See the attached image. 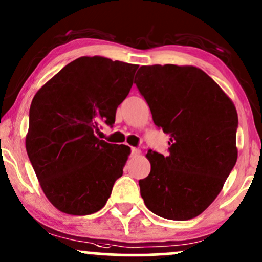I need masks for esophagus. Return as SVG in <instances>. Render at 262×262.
<instances>
[{
  "instance_id": "esophagus-1",
  "label": "esophagus",
  "mask_w": 262,
  "mask_h": 262,
  "mask_svg": "<svg viewBox=\"0 0 262 262\" xmlns=\"http://www.w3.org/2000/svg\"><path fill=\"white\" fill-rule=\"evenodd\" d=\"M140 150L137 149V148H132V155L133 156H139L140 155Z\"/></svg>"
}]
</instances>
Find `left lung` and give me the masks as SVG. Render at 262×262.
Returning a JSON list of instances; mask_svg holds the SVG:
<instances>
[{"label": "left lung", "mask_w": 262, "mask_h": 262, "mask_svg": "<svg viewBox=\"0 0 262 262\" xmlns=\"http://www.w3.org/2000/svg\"><path fill=\"white\" fill-rule=\"evenodd\" d=\"M135 79L154 123L170 135L169 155L146 154L151 170L139 181L144 203L162 218H196L217 198L236 162V108L196 66H141Z\"/></svg>", "instance_id": "obj_1"}]
</instances>
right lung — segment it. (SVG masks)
Here are the masks:
<instances>
[{
	"label": "right lung",
	"instance_id": "1",
	"mask_svg": "<svg viewBox=\"0 0 262 262\" xmlns=\"http://www.w3.org/2000/svg\"><path fill=\"white\" fill-rule=\"evenodd\" d=\"M137 69L104 56H81L35 93L27 154L44 194L60 212H98L123 175L130 148L108 144L96 133L100 123H114Z\"/></svg>",
	"mask_w": 262,
	"mask_h": 262
}]
</instances>
